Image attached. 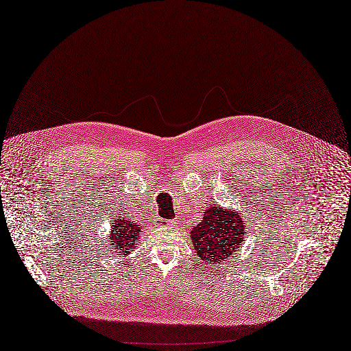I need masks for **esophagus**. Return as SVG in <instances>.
<instances>
[{
	"mask_svg": "<svg viewBox=\"0 0 351 351\" xmlns=\"http://www.w3.org/2000/svg\"><path fill=\"white\" fill-rule=\"evenodd\" d=\"M172 223H173L172 221H165V219L159 221V225H172Z\"/></svg>",
	"mask_w": 351,
	"mask_h": 351,
	"instance_id": "1",
	"label": "esophagus"
}]
</instances>
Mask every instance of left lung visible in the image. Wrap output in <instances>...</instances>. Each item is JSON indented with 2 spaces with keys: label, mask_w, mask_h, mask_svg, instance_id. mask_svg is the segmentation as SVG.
Listing matches in <instances>:
<instances>
[{
  "label": "left lung",
  "mask_w": 351,
  "mask_h": 351,
  "mask_svg": "<svg viewBox=\"0 0 351 351\" xmlns=\"http://www.w3.org/2000/svg\"><path fill=\"white\" fill-rule=\"evenodd\" d=\"M237 210L210 206L204 212L202 222L191 231L197 258L195 261L218 264L234 255L243 241L247 226Z\"/></svg>",
  "instance_id": "obj_1"
}]
</instances>
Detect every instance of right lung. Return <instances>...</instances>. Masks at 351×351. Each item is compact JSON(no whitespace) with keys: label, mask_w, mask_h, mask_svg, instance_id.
<instances>
[{"label":"right lung","mask_w":351,"mask_h":351,"mask_svg":"<svg viewBox=\"0 0 351 351\" xmlns=\"http://www.w3.org/2000/svg\"><path fill=\"white\" fill-rule=\"evenodd\" d=\"M142 226L126 218H116L109 232V250H116L117 255H129L138 245Z\"/></svg>","instance_id":"add662e5"}]
</instances>
